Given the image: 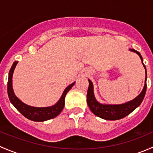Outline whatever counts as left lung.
<instances>
[{"label":"left lung","mask_w":153,"mask_h":153,"mask_svg":"<svg viewBox=\"0 0 153 153\" xmlns=\"http://www.w3.org/2000/svg\"><path fill=\"white\" fill-rule=\"evenodd\" d=\"M131 51L135 52L140 56L145 71H146V78H145V84L143 86L142 92L138 95L135 99L132 101H129L123 104H118V105H107V104H101L98 103L95 100L93 93V85L90 80H89V87L87 90V95H86V101L89 106L90 110L99 118H103L105 120H110V121H115V120L121 119L124 118L126 115L130 114L132 111L135 110L142 102L143 98L145 96L146 90V67L143 63V58L140 52L135 50L133 49H130Z\"/></svg>","instance_id":"8db88e82"}]
</instances>
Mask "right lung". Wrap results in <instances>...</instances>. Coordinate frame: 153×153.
I'll list each match as a JSON object with an SVG mask.
<instances>
[{"label":"right lung","instance_id":"right-lung-1","mask_svg":"<svg viewBox=\"0 0 153 153\" xmlns=\"http://www.w3.org/2000/svg\"><path fill=\"white\" fill-rule=\"evenodd\" d=\"M18 61H15L11 67L10 72H9V78L8 84H7V92H8V96L10 98V102L13 104L14 106L28 119L33 121H44L47 120L52 119L58 116L61 111L64 109V104H65V96L67 93L69 91V89L73 86L75 82L72 83L69 86H68L64 90L62 96L60 98L56 104L49 107H33L24 104L22 101H20L18 98L15 95V93L12 89V74H13L14 69L16 67Z\"/></svg>","mask_w":153,"mask_h":153}]
</instances>
